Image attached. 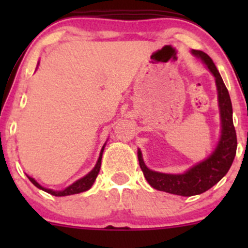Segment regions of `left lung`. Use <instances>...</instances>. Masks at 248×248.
Listing matches in <instances>:
<instances>
[{
    "label": "left lung",
    "mask_w": 248,
    "mask_h": 248,
    "mask_svg": "<svg viewBox=\"0 0 248 248\" xmlns=\"http://www.w3.org/2000/svg\"><path fill=\"white\" fill-rule=\"evenodd\" d=\"M196 56L201 57L206 63L216 79L217 91H218V104L221 110L222 120V136L219 139L217 149L212 152L211 156L205 161L201 162L185 174H163L150 170L142 161L141 152L138 151L139 166L144 172L145 179L154 188L167 193L177 194V196L191 197L196 194L204 193L205 191L216 185L232 167L236 154L237 139L232 124V107L228 90L222 80L221 74L217 71L211 57L201 50H193Z\"/></svg>",
    "instance_id": "8db88e82"
}]
</instances>
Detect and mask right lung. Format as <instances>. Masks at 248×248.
<instances>
[{"mask_svg": "<svg viewBox=\"0 0 248 248\" xmlns=\"http://www.w3.org/2000/svg\"><path fill=\"white\" fill-rule=\"evenodd\" d=\"M106 146V145H104ZM104 146L103 149H102L101 151V155H99V158L98 161H97V164L96 167H94L93 169H92L91 171L89 172V174L86 175V176H84L82 179L78 180V181L74 182L73 185H71L69 187H67V188H64L63 191H52V189H47V188H44V187H42L41 185L38 184V182L36 181L34 179H32V177L29 176L30 181L32 182V184L34 185L36 187H38V188L43 189V191L47 192V193H50L51 196H55V197H64V196H71V194H77V193H81V192H85L87 191L89 188H91V186L93 185L94 180H96L97 175H98L99 172V169H101V163H102V155H103V150H104Z\"/></svg>", "mask_w": 248, "mask_h": 248, "instance_id": "obj_1", "label": "right lung"}]
</instances>
